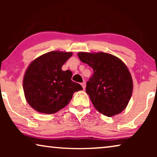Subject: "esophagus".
<instances>
[{
	"label": "esophagus",
	"instance_id": "34e87169",
	"mask_svg": "<svg viewBox=\"0 0 157 157\" xmlns=\"http://www.w3.org/2000/svg\"><path fill=\"white\" fill-rule=\"evenodd\" d=\"M81 86H82L83 89H85V88H86V83L85 82H83V83H81Z\"/></svg>",
	"mask_w": 157,
	"mask_h": 157
}]
</instances>
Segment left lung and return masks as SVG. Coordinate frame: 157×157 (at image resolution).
<instances>
[{"mask_svg": "<svg viewBox=\"0 0 157 157\" xmlns=\"http://www.w3.org/2000/svg\"><path fill=\"white\" fill-rule=\"evenodd\" d=\"M78 56L94 70L86 92L96 110L107 117L121 113L127 106L133 91L132 76L124 62L104 52H80Z\"/></svg>", "mask_w": 157, "mask_h": 157, "instance_id": "left-lung-1", "label": "left lung"}]
</instances>
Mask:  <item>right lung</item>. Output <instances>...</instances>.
<instances>
[{
	"label": "right lung",
	"instance_id": "add662e5",
	"mask_svg": "<svg viewBox=\"0 0 157 157\" xmlns=\"http://www.w3.org/2000/svg\"><path fill=\"white\" fill-rule=\"evenodd\" d=\"M72 56L71 52L51 51L32 61L23 78V87L27 102L40 113L51 114L64 108L74 92L82 90L71 80L72 72L62 66Z\"/></svg>",
	"mask_w": 157,
	"mask_h": 157
}]
</instances>
